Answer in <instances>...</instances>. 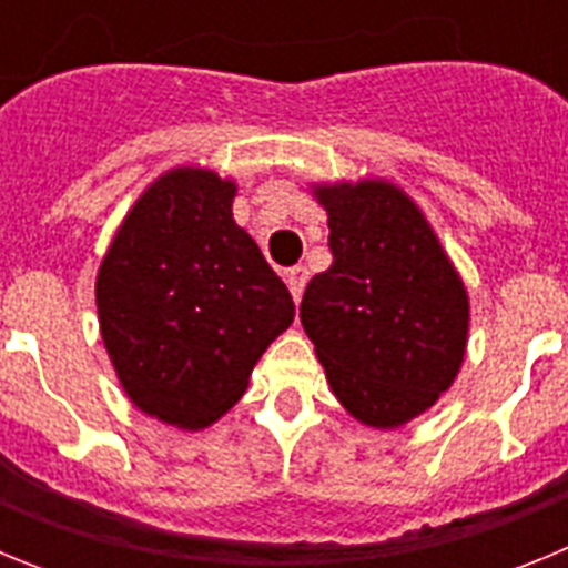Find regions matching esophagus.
<instances>
[{
  "mask_svg": "<svg viewBox=\"0 0 568 568\" xmlns=\"http://www.w3.org/2000/svg\"><path fill=\"white\" fill-rule=\"evenodd\" d=\"M307 278H310L307 267H293V270H287V287H290V293H293L295 304H298L301 295H304V284H307Z\"/></svg>",
  "mask_w": 568,
  "mask_h": 568,
  "instance_id": "34e87169",
  "label": "esophagus"
}]
</instances>
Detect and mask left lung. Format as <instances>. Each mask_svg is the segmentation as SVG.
<instances>
[{"instance_id": "1", "label": "left lung", "mask_w": 568, "mask_h": 568, "mask_svg": "<svg viewBox=\"0 0 568 568\" xmlns=\"http://www.w3.org/2000/svg\"><path fill=\"white\" fill-rule=\"evenodd\" d=\"M315 195L329 215L333 264L304 290L301 324L346 413L393 429L426 413L458 375L464 281L395 184H329Z\"/></svg>"}]
</instances>
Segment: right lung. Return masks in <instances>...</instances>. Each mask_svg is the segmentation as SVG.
<instances>
[{"instance_id": "add662e5", "label": "right lung", "mask_w": 568, "mask_h": 568, "mask_svg": "<svg viewBox=\"0 0 568 568\" xmlns=\"http://www.w3.org/2000/svg\"><path fill=\"white\" fill-rule=\"evenodd\" d=\"M233 195L213 170H170L99 267V324L124 393L182 429L227 413L295 315L284 281L233 222Z\"/></svg>"}]
</instances>
